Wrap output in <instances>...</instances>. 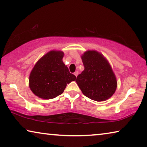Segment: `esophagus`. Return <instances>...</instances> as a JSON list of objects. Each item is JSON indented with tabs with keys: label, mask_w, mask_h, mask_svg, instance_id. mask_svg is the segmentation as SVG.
<instances>
[{
	"label": "esophagus",
	"mask_w": 147,
	"mask_h": 147,
	"mask_svg": "<svg viewBox=\"0 0 147 147\" xmlns=\"http://www.w3.org/2000/svg\"><path fill=\"white\" fill-rule=\"evenodd\" d=\"M78 74V71H75V72H74V75H75L76 76H77Z\"/></svg>",
	"instance_id": "esophagus-1"
}]
</instances>
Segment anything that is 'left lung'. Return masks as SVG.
I'll return each mask as SVG.
<instances>
[{"instance_id": "1", "label": "left lung", "mask_w": 147, "mask_h": 147, "mask_svg": "<svg viewBox=\"0 0 147 147\" xmlns=\"http://www.w3.org/2000/svg\"><path fill=\"white\" fill-rule=\"evenodd\" d=\"M81 57L84 70L76 82L83 94L96 101L110 98L116 90L117 81L108 61L95 50L87 51Z\"/></svg>"}]
</instances>
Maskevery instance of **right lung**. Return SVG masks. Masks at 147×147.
I'll use <instances>...</instances> for the list:
<instances>
[{"instance_id":"add662e5","label":"right lung","mask_w":147,"mask_h":147,"mask_svg":"<svg viewBox=\"0 0 147 147\" xmlns=\"http://www.w3.org/2000/svg\"><path fill=\"white\" fill-rule=\"evenodd\" d=\"M64 53L52 50L42 57L29 76V88L40 98L50 99L61 95L67 84L76 80L62 61Z\"/></svg>"}]
</instances>
